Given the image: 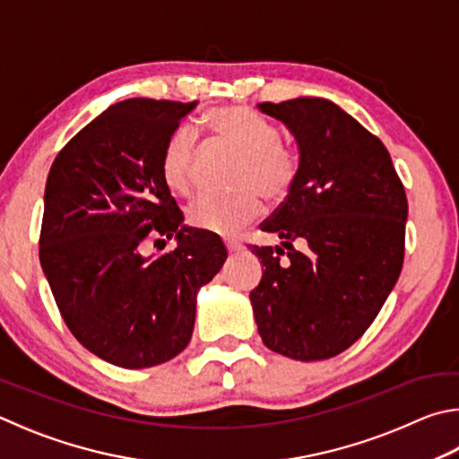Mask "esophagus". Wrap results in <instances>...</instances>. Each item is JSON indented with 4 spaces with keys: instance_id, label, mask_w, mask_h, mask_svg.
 <instances>
[{
    "instance_id": "1",
    "label": "esophagus",
    "mask_w": 459,
    "mask_h": 459,
    "mask_svg": "<svg viewBox=\"0 0 459 459\" xmlns=\"http://www.w3.org/2000/svg\"><path fill=\"white\" fill-rule=\"evenodd\" d=\"M224 245H227V251H229V253H238V251H243V245H240L238 240H235V238L224 240Z\"/></svg>"
}]
</instances>
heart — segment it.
Wrapping results in <instances>:
<instances>
[{
  "instance_id": "b5f03b06",
  "label": "heart",
  "mask_w": 459,
  "mask_h": 459,
  "mask_svg": "<svg viewBox=\"0 0 459 459\" xmlns=\"http://www.w3.org/2000/svg\"><path fill=\"white\" fill-rule=\"evenodd\" d=\"M201 128L214 143L238 154L230 195H203L186 208V222L211 235H232L261 212V195L269 204L285 201L299 177L297 154L281 143L279 130L240 106H221L201 118ZM196 138L193 130L177 128L164 140L160 177L177 195L193 188Z\"/></svg>"
}]
</instances>
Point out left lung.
<instances>
[{
	"label": "left lung",
	"mask_w": 459,
	"mask_h": 459,
	"mask_svg": "<svg viewBox=\"0 0 459 459\" xmlns=\"http://www.w3.org/2000/svg\"><path fill=\"white\" fill-rule=\"evenodd\" d=\"M299 144V177L261 224L279 247L248 248L264 266L251 303L274 353L319 361L359 339L395 287L407 196L387 148L323 98L258 104Z\"/></svg>",
	"instance_id": "left-lung-1"
}]
</instances>
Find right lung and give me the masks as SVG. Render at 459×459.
Here are the masks:
<instances>
[{"label": "right lung", "mask_w": 459, "mask_h": 459, "mask_svg": "<svg viewBox=\"0 0 459 459\" xmlns=\"http://www.w3.org/2000/svg\"><path fill=\"white\" fill-rule=\"evenodd\" d=\"M195 106L114 104L57 152L48 174L41 269L72 335L124 369L154 368L188 345L198 289L227 261L219 237L182 227L160 177L164 140ZM150 236H177L178 247L146 257Z\"/></svg>", "instance_id": "right-lung-1"}]
</instances>
